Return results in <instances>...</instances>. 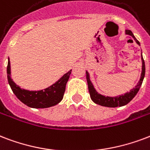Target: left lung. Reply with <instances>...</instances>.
I'll use <instances>...</instances> for the list:
<instances>
[{"label":"left lung","mask_w":150,"mask_h":150,"mask_svg":"<svg viewBox=\"0 0 150 150\" xmlns=\"http://www.w3.org/2000/svg\"><path fill=\"white\" fill-rule=\"evenodd\" d=\"M126 34L131 35L134 38L135 42L140 45V43L138 40L136 39L135 37L134 36L133 33L130 30H126ZM142 71L141 78L139 80V83L137 84L135 87L133 88L132 90L129 92V93H125L124 95H121L120 97H116V98H110V97H105V96L100 95L93 88V84L91 83L90 80V76H89V73L86 71V80H87L88 84V89H89V92H90V98L92 99L93 102L100 105L101 106H105V107H111V108H116L118 106H123L128 104L132 99H133L137 93L139 92V89L141 87L142 84V81L145 77V72H146V67H145V62H144L143 57L142 55Z\"/></svg>","instance_id":"obj_1"}]
</instances>
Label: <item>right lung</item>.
<instances>
[{"instance_id": "obj_1", "label": "right lung", "mask_w": 150, "mask_h": 150, "mask_svg": "<svg viewBox=\"0 0 150 150\" xmlns=\"http://www.w3.org/2000/svg\"><path fill=\"white\" fill-rule=\"evenodd\" d=\"M10 60H8L7 66V74H8V81L11 90L15 95L22 102L30 108H44L52 107L58 103H60L63 99L65 88L68 79L70 77L71 70L66 73L62 76L60 80L54 83L50 87L40 91H29L23 90L17 86L11 79V68H10Z\"/></svg>"}]
</instances>
